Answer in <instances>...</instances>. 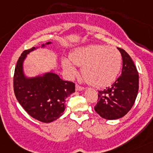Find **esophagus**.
I'll use <instances>...</instances> for the list:
<instances>
[{
  "mask_svg": "<svg viewBox=\"0 0 153 153\" xmlns=\"http://www.w3.org/2000/svg\"><path fill=\"white\" fill-rule=\"evenodd\" d=\"M83 89H84V87H82V86H80L79 85H75V90L76 91H82Z\"/></svg>",
  "mask_w": 153,
  "mask_h": 153,
  "instance_id": "esophagus-1",
  "label": "esophagus"
}]
</instances>
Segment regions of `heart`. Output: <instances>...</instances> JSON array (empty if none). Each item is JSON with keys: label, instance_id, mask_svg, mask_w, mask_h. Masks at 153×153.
I'll use <instances>...</instances> for the list:
<instances>
[{"label": "heart", "instance_id": "heart-1", "mask_svg": "<svg viewBox=\"0 0 153 153\" xmlns=\"http://www.w3.org/2000/svg\"><path fill=\"white\" fill-rule=\"evenodd\" d=\"M70 59L74 64L82 67V74L85 81L98 88L111 85L117 78L122 67L120 51L115 47L105 45L77 48L71 53ZM71 62L68 59H63L62 66L71 76H74L77 70Z\"/></svg>", "mask_w": 153, "mask_h": 153}]
</instances>
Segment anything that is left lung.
<instances>
[{
  "label": "left lung",
  "instance_id": "1",
  "mask_svg": "<svg viewBox=\"0 0 153 153\" xmlns=\"http://www.w3.org/2000/svg\"><path fill=\"white\" fill-rule=\"evenodd\" d=\"M123 58L122 74L106 89L98 91V102L94 107L97 114L105 120H118L127 114L137 97L139 76L131 57L118 48Z\"/></svg>",
  "mask_w": 153,
  "mask_h": 153
}]
</instances>
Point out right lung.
I'll use <instances>...</instances> for the list:
<instances>
[{
  "mask_svg": "<svg viewBox=\"0 0 153 153\" xmlns=\"http://www.w3.org/2000/svg\"><path fill=\"white\" fill-rule=\"evenodd\" d=\"M51 43L42 44L41 48H45ZM36 48L38 47L25 50L19 58L13 79L15 95L31 117L42 123H51L63 115L66 99L74 93L75 85L71 82L62 80L53 71L31 78L26 76L23 62L27 54Z\"/></svg>",
  "mask_w": 153,
  "mask_h": 153,
  "instance_id": "1",
  "label": "right lung"
}]
</instances>
